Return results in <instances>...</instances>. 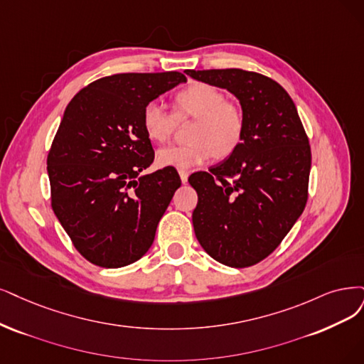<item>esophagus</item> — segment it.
Segmentation results:
<instances>
[{"mask_svg":"<svg viewBox=\"0 0 364 364\" xmlns=\"http://www.w3.org/2000/svg\"><path fill=\"white\" fill-rule=\"evenodd\" d=\"M180 178L183 183H187V178H189V172L187 171H180Z\"/></svg>","mask_w":364,"mask_h":364,"instance_id":"esophagus-1","label":"esophagus"}]
</instances>
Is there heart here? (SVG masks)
Here are the masks:
<instances>
[{
  "label": "heart",
  "instance_id": "b5f03b06",
  "mask_svg": "<svg viewBox=\"0 0 364 364\" xmlns=\"http://www.w3.org/2000/svg\"><path fill=\"white\" fill-rule=\"evenodd\" d=\"M186 119H195L191 144L169 145L157 151L160 166L192 169L205 164L213 156L230 157L243 141L245 112L241 106L228 100L225 92L205 82H195L175 94L173 112L157 100L142 109V129L154 142H165L175 127Z\"/></svg>",
  "mask_w": 364,
  "mask_h": 364
}]
</instances>
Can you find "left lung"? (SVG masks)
Instances as JSON below:
<instances>
[{
    "mask_svg": "<svg viewBox=\"0 0 364 364\" xmlns=\"http://www.w3.org/2000/svg\"><path fill=\"white\" fill-rule=\"evenodd\" d=\"M186 73L231 91L245 112L237 150L189 177L198 193L195 235L216 261L255 265L274 252L306 207L312 161L307 134L289 94L272 77L241 69Z\"/></svg>",
    "mask_w": 364,
    "mask_h": 364,
    "instance_id": "1",
    "label": "left lung"
}]
</instances>
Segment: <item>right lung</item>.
Here are the masks:
<instances>
[{
    "label": "right lung",
    "instance_id": "1",
    "mask_svg": "<svg viewBox=\"0 0 364 364\" xmlns=\"http://www.w3.org/2000/svg\"><path fill=\"white\" fill-rule=\"evenodd\" d=\"M186 80L180 72L117 73L67 105L48 154L50 205L91 264L124 267L151 247L181 180L173 168L139 175L154 160L142 109Z\"/></svg>",
    "mask_w": 364,
    "mask_h": 364
}]
</instances>
